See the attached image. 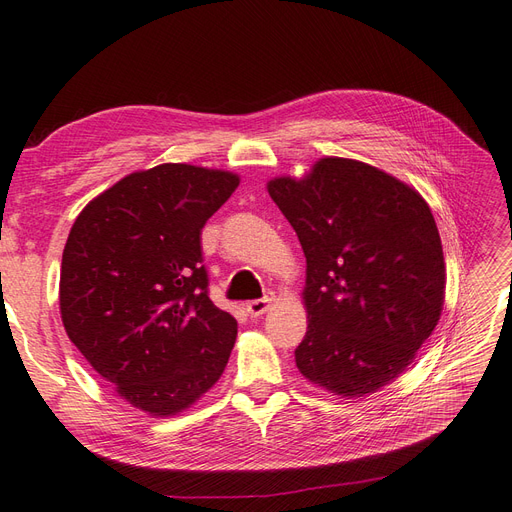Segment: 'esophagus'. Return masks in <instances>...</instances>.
<instances>
[{"instance_id": "1", "label": "esophagus", "mask_w": 512, "mask_h": 512, "mask_svg": "<svg viewBox=\"0 0 512 512\" xmlns=\"http://www.w3.org/2000/svg\"><path fill=\"white\" fill-rule=\"evenodd\" d=\"M273 301H275V296H273V292H269L264 298H258V301L245 303V311H248L252 317H260V315H264V313L271 309Z\"/></svg>"}]
</instances>
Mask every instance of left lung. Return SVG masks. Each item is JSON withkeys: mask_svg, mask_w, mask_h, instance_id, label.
<instances>
[{"mask_svg": "<svg viewBox=\"0 0 512 512\" xmlns=\"http://www.w3.org/2000/svg\"><path fill=\"white\" fill-rule=\"evenodd\" d=\"M307 258V332L294 351L313 385L379 392L407 370L445 305L447 269L424 197L354 158L324 156L267 182Z\"/></svg>", "mask_w": 512, "mask_h": 512, "instance_id": "left-lung-1", "label": "left lung"}]
</instances>
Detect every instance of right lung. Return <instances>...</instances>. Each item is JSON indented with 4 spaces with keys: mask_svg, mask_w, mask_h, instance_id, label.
Returning <instances> with one entry per match:
<instances>
[{
    "mask_svg": "<svg viewBox=\"0 0 512 512\" xmlns=\"http://www.w3.org/2000/svg\"><path fill=\"white\" fill-rule=\"evenodd\" d=\"M233 171L163 163L80 211L59 279L67 337L131 407L173 417L222 377L237 320L207 296L201 228L239 186Z\"/></svg>",
    "mask_w": 512,
    "mask_h": 512,
    "instance_id": "1",
    "label": "right lung"
}]
</instances>
